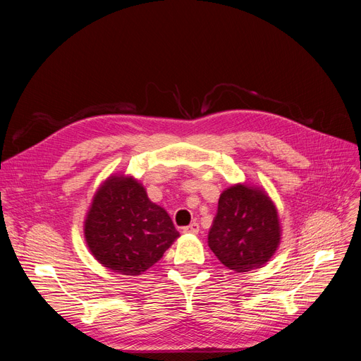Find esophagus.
<instances>
[{"label":"esophagus","mask_w":361,"mask_h":361,"mask_svg":"<svg viewBox=\"0 0 361 361\" xmlns=\"http://www.w3.org/2000/svg\"><path fill=\"white\" fill-rule=\"evenodd\" d=\"M183 233L184 234H197L199 233V224L193 222V224H190L188 226H184Z\"/></svg>","instance_id":"esophagus-1"}]
</instances>
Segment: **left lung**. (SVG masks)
I'll use <instances>...</instances> for the list:
<instances>
[{
    "label": "left lung",
    "mask_w": 361,
    "mask_h": 361,
    "mask_svg": "<svg viewBox=\"0 0 361 361\" xmlns=\"http://www.w3.org/2000/svg\"><path fill=\"white\" fill-rule=\"evenodd\" d=\"M279 243L276 206L263 188L238 183L221 193L207 244L224 267L235 272L262 268Z\"/></svg>",
    "instance_id": "8db88e82"
}]
</instances>
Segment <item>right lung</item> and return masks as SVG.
Wrapping results in <instances>:
<instances>
[{
    "label": "right lung",
    "instance_id": "right-lung-1",
    "mask_svg": "<svg viewBox=\"0 0 361 361\" xmlns=\"http://www.w3.org/2000/svg\"><path fill=\"white\" fill-rule=\"evenodd\" d=\"M180 237L164 207L150 202L131 176H111L85 219V240L102 267L137 276L164 256Z\"/></svg>",
    "mask_w": 361,
    "mask_h": 361
}]
</instances>
